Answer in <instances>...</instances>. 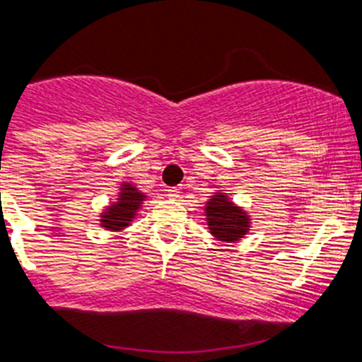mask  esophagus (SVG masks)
I'll use <instances>...</instances> for the list:
<instances>
[{
  "instance_id": "obj_1",
  "label": "esophagus",
  "mask_w": 362,
  "mask_h": 362,
  "mask_svg": "<svg viewBox=\"0 0 362 362\" xmlns=\"http://www.w3.org/2000/svg\"><path fill=\"white\" fill-rule=\"evenodd\" d=\"M165 193L169 199H176V197H180V189H178V187H169V189H165Z\"/></svg>"
}]
</instances>
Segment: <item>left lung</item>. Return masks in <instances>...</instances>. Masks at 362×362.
<instances>
[{"label":"left lung","mask_w":362,"mask_h":362,"mask_svg":"<svg viewBox=\"0 0 362 362\" xmlns=\"http://www.w3.org/2000/svg\"><path fill=\"white\" fill-rule=\"evenodd\" d=\"M206 218H208L209 232L214 233L218 241H239L243 235H247L250 228L248 215L221 193L211 197L206 204Z\"/></svg>","instance_id":"obj_1"}]
</instances>
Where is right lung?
I'll list each match as a JSON object with an SVG mask.
<instances>
[{"label": "right lung", "mask_w": 362, "mask_h": 362, "mask_svg": "<svg viewBox=\"0 0 362 362\" xmlns=\"http://www.w3.org/2000/svg\"><path fill=\"white\" fill-rule=\"evenodd\" d=\"M144 199V193H139L132 184H123L117 202L108 206L105 214L101 215V226L106 230H112V232H117V230L129 226Z\"/></svg>", "instance_id": "add662e5"}]
</instances>
